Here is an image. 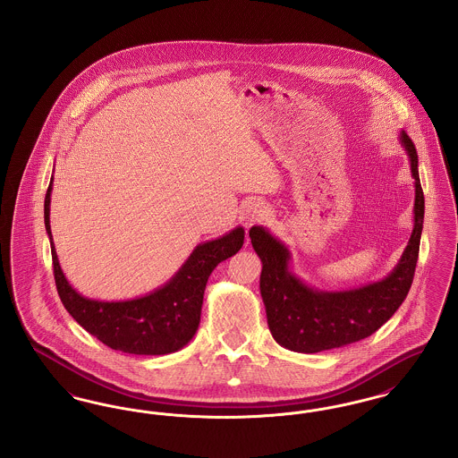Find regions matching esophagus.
Returning <instances> with one entry per match:
<instances>
[{"instance_id": "obj_1", "label": "esophagus", "mask_w": 458, "mask_h": 458, "mask_svg": "<svg viewBox=\"0 0 458 458\" xmlns=\"http://www.w3.org/2000/svg\"><path fill=\"white\" fill-rule=\"evenodd\" d=\"M269 216V211L267 208L259 202V200H254V202H249L243 209V221L247 226H252L256 223H262L266 221Z\"/></svg>"}]
</instances>
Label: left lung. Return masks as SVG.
<instances>
[{"label":"left lung","mask_w":458,"mask_h":458,"mask_svg":"<svg viewBox=\"0 0 458 458\" xmlns=\"http://www.w3.org/2000/svg\"><path fill=\"white\" fill-rule=\"evenodd\" d=\"M414 176V230L392 273L379 282L352 290L325 292L304 284L290 269L292 254L284 242L264 226H252L249 237L262 262V302L267 327L282 347L302 353L340 349L370 336L405 301L414 280L424 221V194L417 170L414 142L400 131Z\"/></svg>","instance_id":"left-lung-1"}]
</instances>
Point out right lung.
Wrapping results in <instances>:
<instances>
[{
    "label": "right lung",
    "instance_id": "obj_1",
    "mask_svg": "<svg viewBox=\"0 0 458 458\" xmlns=\"http://www.w3.org/2000/svg\"><path fill=\"white\" fill-rule=\"evenodd\" d=\"M53 178L44 199V225L51 243L56 290L70 316L109 349L133 355H165L183 349L196 335L209 275L219 262L235 256L243 245L237 226L216 240L199 243L170 278L144 297L105 302L81 295L62 271L49 225Z\"/></svg>",
    "mask_w": 458,
    "mask_h": 458
}]
</instances>
